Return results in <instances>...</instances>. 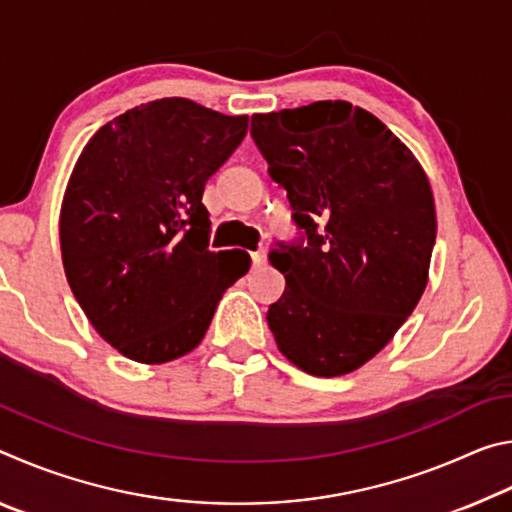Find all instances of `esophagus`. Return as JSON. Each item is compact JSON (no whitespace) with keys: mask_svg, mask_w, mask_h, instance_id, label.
<instances>
[{"mask_svg":"<svg viewBox=\"0 0 512 512\" xmlns=\"http://www.w3.org/2000/svg\"><path fill=\"white\" fill-rule=\"evenodd\" d=\"M264 264H266V253L264 250H257V253H253V266L262 268Z\"/></svg>","mask_w":512,"mask_h":512,"instance_id":"34e87169","label":"esophagus"}]
</instances>
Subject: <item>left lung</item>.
I'll return each instance as SVG.
<instances>
[{
    "mask_svg": "<svg viewBox=\"0 0 512 512\" xmlns=\"http://www.w3.org/2000/svg\"><path fill=\"white\" fill-rule=\"evenodd\" d=\"M250 133L307 235L305 246L268 253L287 280L268 327L302 372L348 375L386 348L427 289L436 241L427 173L350 101L253 115Z\"/></svg>",
    "mask_w": 512,
    "mask_h": 512,
    "instance_id": "1",
    "label": "left lung"
}]
</instances>
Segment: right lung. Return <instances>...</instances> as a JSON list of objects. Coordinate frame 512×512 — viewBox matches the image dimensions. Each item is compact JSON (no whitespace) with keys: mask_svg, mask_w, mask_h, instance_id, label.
I'll list each match as a JSON object with an SVG mask.
<instances>
[{"mask_svg":"<svg viewBox=\"0 0 512 512\" xmlns=\"http://www.w3.org/2000/svg\"><path fill=\"white\" fill-rule=\"evenodd\" d=\"M248 115L183 97L108 121L76 160L60 205V253L74 298L103 341L137 363L198 348L244 250H207V178L235 153Z\"/></svg>","mask_w":512,"mask_h":512,"instance_id":"obj_1","label":"right lung"}]
</instances>
